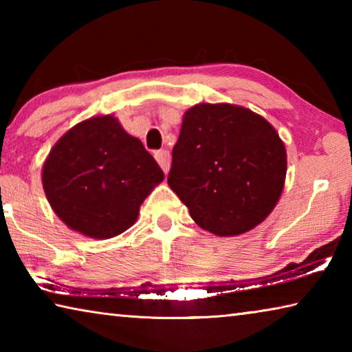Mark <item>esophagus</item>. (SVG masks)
Returning a JSON list of instances; mask_svg holds the SVG:
<instances>
[{"instance_id":"obj_1","label":"esophagus","mask_w":352,"mask_h":352,"mask_svg":"<svg viewBox=\"0 0 352 352\" xmlns=\"http://www.w3.org/2000/svg\"><path fill=\"white\" fill-rule=\"evenodd\" d=\"M155 160H157L160 166H162V169L164 170V174H168L169 166H170L169 152L168 151H157V152H155Z\"/></svg>"}]
</instances>
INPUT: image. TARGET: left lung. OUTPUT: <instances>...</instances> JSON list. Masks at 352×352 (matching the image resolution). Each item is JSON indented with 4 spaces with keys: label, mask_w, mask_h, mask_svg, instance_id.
Here are the masks:
<instances>
[{
    "label": "left lung",
    "mask_w": 352,
    "mask_h": 352,
    "mask_svg": "<svg viewBox=\"0 0 352 352\" xmlns=\"http://www.w3.org/2000/svg\"><path fill=\"white\" fill-rule=\"evenodd\" d=\"M285 172V146L265 118L241 105L197 104L183 116L168 183L200 228L230 237L269 217Z\"/></svg>",
    "instance_id": "obj_1"
}]
</instances>
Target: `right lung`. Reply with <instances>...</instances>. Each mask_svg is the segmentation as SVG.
Masks as SVG:
<instances>
[{"instance_id":"add662e5","label":"right lung","mask_w":352,"mask_h":352,"mask_svg":"<svg viewBox=\"0 0 352 352\" xmlns=\"http://www.w3.org/2000/svg\"><path fill=\"white\" fill-rule=\"evenodd\" d=\"M163 178L142 142L113 115L71 127L41 169L46 199L57 217L91 239H110L129 230Z\"/></svg>"}]
</instances>
